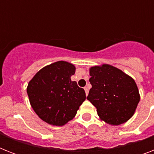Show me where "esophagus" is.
<instances>
[{
	"mask_svg": "<svg viewBox=\"0 0 154 154\" xmlns=\"http://www.w3.org/2000/svg\"><path fill=\"white\" fill-rule=\"evenodd\" d=\"M84 89H85V94H86V96H87L88 94H89V89H88V87H85Z\"/></svg>",
	"mask_w": 154,
	"mask_h": 154,
	"instance_id": "34e87169",
	"label": "esophagus"
}]
</instances>
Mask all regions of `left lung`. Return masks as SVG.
I'll list each match as a JSON object with an SVG mask.
<instances>
[{
    "instance_id": "obj_1",
    "label": "left lung",
    "mask_w": 154,
    "mask_h": 154,
    "mask_svg": "<svg viewBox=\"0 0 154 154\" xmlns=\"http://www.w3.org/2000/svg\"><path fill=\"white\" fill-rule=\"evenodd\" d=\"M89 75L92 88L87 99L96 107L100 119L112 125L130 119L140 101L134 80L107 64L91 67Z\"/></svg>"
}]
</instances>
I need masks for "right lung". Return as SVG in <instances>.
I'll list each match as a JSON object with an SVG mask.
<instances>
[{
	"label": "right lung",
	"instance_id": "right-lung-1",
	"mask_svg": "<svg viewBox=\"0 0 154 154\" xmlns=\"http://www.w3.org/2000/svg\"><path fill=\"white\" fill-rule=\"evenodd\" d=\"M76 68L60 60L49 65L35 74L29 82L27 94L37 116L48 124L61 126L77 114L85 100V92L71 81Z\"/></svg>",
	"mask_w": 154,
	"mask_h": 154
}]
</instances>
